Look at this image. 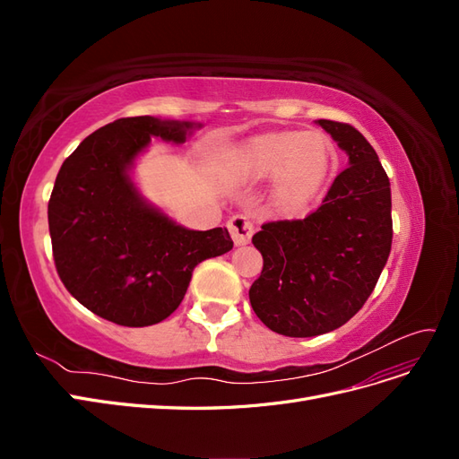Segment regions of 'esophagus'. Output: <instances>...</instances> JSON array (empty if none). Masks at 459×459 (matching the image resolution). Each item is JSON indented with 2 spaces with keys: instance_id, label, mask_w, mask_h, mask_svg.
<instances>
[{
  "instance_id": "esophagus-1",
  "label": "esophagus",
  "mask_w": 459,
  "mask_h": 459,
  "mask_svg": "<svg viewBox=\"0 0 459 459\" xmlns=\"http://www.w3.org/2000/svg\"><path fill=\"white\" fill-rule=\"evenodd\" d=\"M228 230H230V233H231L233 243L238 245V247H243V245L251 243L253 233H255L253 221L248 220L247 216H243V214L231 216L230 221H228Z\"/></svg>"
}]
</instances>
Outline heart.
I'll return each mask as SVG.
<instances>
[{
	"mask_svg": "<svg viewBox=\"0 0 459 459\" xmlns=\"http://www.w3.org/2000/svg\"><path fill=\"white\" fill-rule=\"evenodd\" d=\"M335 164L337 151L324 134L281 132L248 147L238 162V176L247 182L275 179V203L299 212L322 193Z\"/></svg>",
	"mask_w": 459,
	"mask_h": 459,
	"instance_id": "heart-1",
	"label": "heart"
}]
</instances>
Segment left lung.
I'll use <instances>...</instances> for the list:
<instances>
[{
	"label": "left lung",
	"mask_w": 459,
	"mask_h": 459,
	"mask_svg": "<svg viewBox=\"0 0 459 459\" xmlns=\"http://www.w3.org/2000/svg\"><path fill=\"white\" fill-rule=\"evenodd\" d=\"M346 155L316 212L264 224L253 235L264 268L248 299L285 337H316L364 307L391 255V182L377 152L351 124L316 120Z\"/></svg>",
	"instance_id": "obj_1"
}]
</instances>
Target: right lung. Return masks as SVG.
<instances>
[{"label":"right lung","mask_w":459,"mask_h":459,"mask_svg":"<svg viewBox=\"0 0 459 459\" xmlns=\"http://www.w3.org/2000/svg\"><path fill=\"white\" fill-rule=\"evenodd\" d=\"M201 126L118 118L88 135L61 166L48 204L55 266L68 293L108 322H162L184 300L197 264L233 248L226 228L178 224L143 197L132 176L151 137L179 145Z\"/></svg>","instance_id":"right-lung-1"}]
</instances>
